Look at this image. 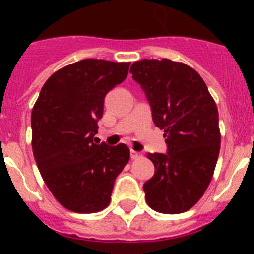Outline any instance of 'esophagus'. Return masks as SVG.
<instances>
[{
  "label": "esophagus",
  "mask_w": 254,
  "mask_h": 254,
  "mask_svg": "<svg viewBox=\"0 0 254 254\" xmlns=\"http://www.w3.org/2000/svg\"><path fill=\"white\" fill-rule=\"evenodd\" d=\"M140 156H141L140 152L134 151V150H131V159H137V158H140Z\"/></svg>",
  "instance_id": "1"
}]
</instances>
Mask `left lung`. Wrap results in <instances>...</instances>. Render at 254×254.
<instances>
[{"instance_id":"8db88e82","label":"left lung","mask_w":254,"mask_h":254,"mask_svg":"<svg viewBox=\"0 0 254 254\" xmlns=\"http://www.w3.org/2000/svg\"><path fill=\"white\" fill-rule=\"evenodd\" d=\"M164 129L167 154H149L155 174L143 185L145 198L161 214H181L203 196L219 158V113L202 77L181 62L141 60L131 66Z\"/></svg>"}]
</instances>
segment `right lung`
Here are the masks:
<instances>
[{
	"label": "right lung",
	"instance_id": "obj_1",
	"mask_svg": "<svg viewBox=\"0 0 254 254\" xmlns=\"http://www.w3.org/2000/svg\"><path fill=\"white\" fill-rule=\"evenodd\" d=\"M129 62L78 61L56 71L31 112L33 154L42 178L67 210L90 214L111 202L114 181L129 160L125 143L96 145L104 98L128 75Z\"/></svg>",
	"mask_w": 254,
	"mask_h": 254
}]
</instances>
